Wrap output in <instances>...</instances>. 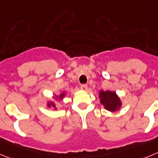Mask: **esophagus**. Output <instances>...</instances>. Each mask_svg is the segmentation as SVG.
I'll use <instances>...</instances> for the list:
<instances>
[{
  "label": "esophagus",
  "instance_id": "esophagus-1",
  "mask_svg": "<svg viewBox=\"0 0 158 158\" xmlns=\"http://www.w3.org/2000/svg\"><path fill=\"white\" fill-rule=\"evenodd\" d=\"M81 89L83 90V91H86L88 89V85H81Z\"/></svg>",
  "mask_w": 158,
  "mask_h": 158
}]
</instances>
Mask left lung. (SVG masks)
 I'll return each instance as SVG.
<instances>
[{
	"mask_svg": "<svg viewBox=\"0 0 158 158\" xmlns=\"http://www.w3.org/2000/svg\"><path fill=\"white\" fill-rule=\"evenodd\" d=\"M99 98L101 99L100 102L105 106V109L111 112H115L121 106L119 98L115 92L101 91Z\"/></svg>",
	"mask_w": 158,
	"mask_h": 158,
	"instance_id": "1",
	"label": "left lung"
}]
</instances>
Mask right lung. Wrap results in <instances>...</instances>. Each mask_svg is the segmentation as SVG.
<instances>
[{"instance_id": "obj_1", "label": "right lung", "mask_w": 158, "mask_h": 158, "mask_svg": "<svg viewBox=\"0 0 158 158\" xmlns=\"http://www.w3.org/2000/svg\"><path fill=\"white\" fill-rule=\"evenodd\" d=\"M64 94H61V95H60V99L61 98H62L63 97H64ZM56 98H57V97H56ZM50 105H51V106H53V107H54V106H55V105H54L53 104V103H50ZM50 105H49V104H48V106H50Z\"/></svg>"}]
</instances>
